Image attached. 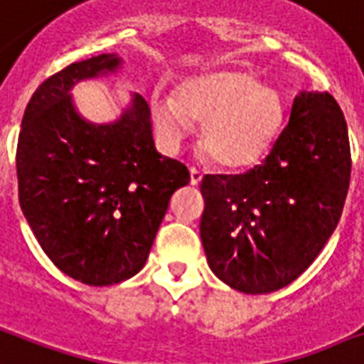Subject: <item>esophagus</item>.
I'll use <instances>...</instances> for the list:
<instances>
[{
	"instance_id": "obj_1",
	"label": "esophagus",
	"mask_w": 364,
	"mask_h": 364,
	"mask_svg": "<svg viewBox=\"0 0 364 364\" xmlns=\"http://www.w3.org/2000/svg\"><path fill=\"white\" fill-rule=\"evenodd\" d=\"M202 181V173L196 168H191V185L196 187V185H200Z\"/></svg>"
}]
</instances>
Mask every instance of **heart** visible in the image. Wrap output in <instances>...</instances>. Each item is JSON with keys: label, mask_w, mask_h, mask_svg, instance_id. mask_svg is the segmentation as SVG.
Listing matches in <instances>:
<instances>
[{"label": "heart", "mask_w": 364, "mask_h": 364, "mask_svg": "<svg viewBox=\"0 0 364 364\" xmlns=\"http://www.w3.org/2000/svg\"><path fill=\"white\" fill-rule=\"evenodd\" d=\"M156 132L177 145L191 122H204L200 146L223 168H244L267 152L284 120V102L274 87L259 85L252 72L221 68L187 77L176 99L154 95Z\"/></svg>", "instance_id": "b5f03b06"}]
</instances>
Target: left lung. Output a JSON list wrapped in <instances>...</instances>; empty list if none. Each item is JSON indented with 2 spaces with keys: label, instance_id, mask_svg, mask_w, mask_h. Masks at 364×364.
Here are the masks:
<instances>
[{
  "label": "left lung",
  "instance_id": "obj_1",
  "mask_svg": "<svg viewBox=\"0 0 364 364\" xmlns=\"http://www.w3.org/2000/svg\"><path fill=\"white\" fill-rule=\"evenodd\" d=\"M349 176L340 105L326 91H299L259 166L202 179L200 238L212 273L244 294L296 281L336 229Z\"/></svg>",
  "mask_w": 364,
  "mask_h": 364
}]
</instances>
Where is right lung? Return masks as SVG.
Instances as JSON below:
<instances>
[{
  "instance_id": "obj_1",
  "label": "right lung",
  "mask_w": 364,
  "mask_h": 364,
  "mask_svg": "<svg viewBox=\"0 0 364 364\" xmlns=\"http://www.w3.org/2000/svg\"><path fill=\"white\" fill-rule=\"evenodd\" d=\"M122 65L102 53L47 77L24 110L16 146L28 225L63 273L90 287L118 284L145 267L171 194L191 179L156 151L151 108L137 93L112 122L77 112L74 85Z\"/></svg>"
}]
</instances>
